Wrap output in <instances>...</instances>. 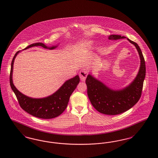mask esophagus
Listing matches in <instances>:
<instances>
[{
	"label": "esophagus",
	"instance_id": "1",
	"mask_svg": "<svg viewBox=\"0 0 158 158\" xmlns=\"http://www.w3.org/2000/svg\"><path fill=\"white\" fill-rule=\"evenodd\" d=\"M88 75V72L86 69H82L80 72H79V76L81 78V80L82 81H85L86 79V77Z\"/></svg>",
	"mask_w": 158,
	"mask_h": 158
}]
</instances>
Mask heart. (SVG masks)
Returning a JSON list of instances; mask_svg holds the SVG:
<instances>
[{
    "mask_svg": "<svg viewBox=\"0 0 158 158\" xmlns=\"http://www.w3.org/2000/svg\"><path fill=\"white\" fill-rule=\"evenodd\" d=\"M92 43V42L91 41H85L84 43H83L81 45H80L77 49H76V51H78L79 50L81 49L82 47H88L90 45V44Z\"/></svg>",
    "mask_w": 158,
    "mask_h": 158,
    "instance_id": "1",
    "label": "heart"
}]
</instances>
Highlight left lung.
I'll use <instances>...</instances> for the list:
<instances>
[{"label": "left lung", "mask_w": 158, "mask_h": 158, "mask_svg": "<svg viewBox=\"0 0 158 158\" xmlns=\"http://www.w3.org/2000/svg\"><path fill=\"white\" fill-rule=\"evenodd\" d=\"M126 37L118 35H111L108 39L117 40ZM135 45L139 53L140 65L135 79L120 90H113L104 83L89 74L86 79L88 98L93 106L98 112L106 115H117L132 108L138 102L142 95L143 82L146 75V66L143 54L138 44L127 38Z\"/></svg>", "instance_id": "obj_1"}]
</instances>
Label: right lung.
<instances>
[{
    "instance_id": "right-lung-1",
    "label": "right lung",
    "mask_w": 158,
    "mask_h": 158,
    "mask_svg": "<svg viewBox=\"0 0 158 158\" xmlns=\"http://www.w3.org/2000/svg\"><path fill=\"white\" fill-rule=\"evenodd\" d=\"M37 46L51 50L54 49L57 47L55 45L50 47L42 43H37L28 45L23 50ZM20 52L18 51L16 53L11 63L10 85L21 107L28 114L40 118L50 119L60 115L66 108L70 95L79 83L80 79L79 76L76 75L74 77L66 81L58 90L48 97L42 98L29 97L18 90L13 83L12 73L14 63L15 57Z\"/></svg>"
}]
</instances>
